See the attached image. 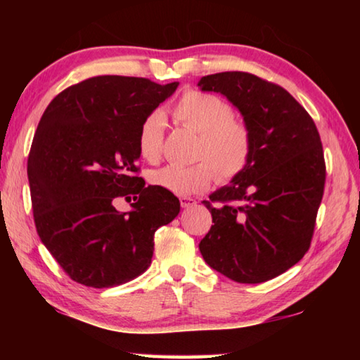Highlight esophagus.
<instances>
[{
	"instance_id": "obj_1",
	"label": "esophagus",
	"mask_w": 360,
	"mask_h": 360,
	"mask_svg": "<svg viewBox=\"0 0 360 360\" xmlns=\"http://www.w3.org/2000/svg\"><path fill=\"white\" fill-rule=\"evenodd\" d=\"M179 202L182 208H192V206H197V200H193L191 197H181Z\"/></svg>"
}]
</instances>
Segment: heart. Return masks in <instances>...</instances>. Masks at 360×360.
Returning a JSON list of instances; mask_svg holds the SVG:
<instances>
[{"mask_svg":"<svg viewBox=\"0 0 360 360\" xmlns=\"http://www.w3.org/2000/svg\"><path fill=\"white\" fill-rule=\"evenodd\" d=\"M176 122L200 133L195 150L198 163L188 167L167 165L149 174L152 186L174 195H193L208 188L214 173L221 181L240 174L252 152L249 127L233 117V108L212 94L186 92L173 108ZM167 119L160 111L148 114L138 131V150L146 162L162 155Z\"/></svg>","mask_w":360,"mask_h":360,"instance_id":"1","label":"heart"}]
</instances>
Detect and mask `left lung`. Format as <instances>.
Returning <instances> with one entry per match:
<instances>
[{"mask_svg": "<svg viewBox=\"0 0 360 360\" xmlns=\"http://www.w3.org/2000/svg\"><path fill=\"white\" fill-rule=\"evenodd\" d=\"M198 87L224 95L252 135L245 169L203 202L214 225L200 252L236 283H265L294 266L311 245L326 182L321 136L288 90L249 72L205 76Z\"/></svg>", "mask_w": 360, "mask_h": 360, "instance_id": "obj_1", "label": "left lung"}]
</instances>
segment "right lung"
<instances>
[{
    "instance_id": "obj_1",
    "label": "right lung",
    "mask_w": 360,
    "mask_h": 360,
    "mask_svg": "<svg viewBox=\"0 0 360 360\" xmlns=\"http://www.w3.org/2000/svg\"><path fill=\"white\" fill-rule=\"evenodd\" d=\"M178 85L96 76L42 114L27 168L34 225L72 281L103 289L135 279L150 265L157 229L179 214L172 192L136 176L141 122ZM119 196L134 198L131 212L113 208Z\"/></svg>"
}]
</instances>
